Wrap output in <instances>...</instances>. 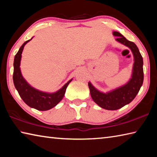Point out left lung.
<instances>
[{"instance_id":"left-lung-1","label":"left lung","mask_w":157,"mask_h":157,"mask_svg":"<svg viewBox=\"0 0 157 157\" xmlns=\"http://www.w3.org/2000/svg\"><path fill=\"white\" fill-rule=\"evenodd\" d=\"M113 35L117 36L116 41L131 50L134 57V64L129 80L125 84L106 93L100 91L91 82H89L93 100L100 107L107 110H116L129 104L136 96L143 82V60L136 45L127 40L118 32H113Z\"/></svg>"}]
</instances>
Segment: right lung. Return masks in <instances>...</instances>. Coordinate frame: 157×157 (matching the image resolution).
<instances>
[{"label": "right lung", "mask_w": 157, "mask_h": 157, "mask_svg": "<svg viewBox=\"0 0 157 157\" xmlns=\"http://www.w3.org/2000/svg\"><path fill=\"white\" fill-rule=\"evenodd\" d=\"M33 38L24 42V44L18 50L17 55H15L13 81L16 89L17 90L20 97L22 98L26 105L39 111H47L55 107L63 99L66 88L69 83L73 80V78L68 81L67 83L63 85L62 88L52 93L42 91L32 86L22 75L20 66L21 57H22L21 54L23 48Z\"/></svg>", "instance_id": "1"}]
</instances>
